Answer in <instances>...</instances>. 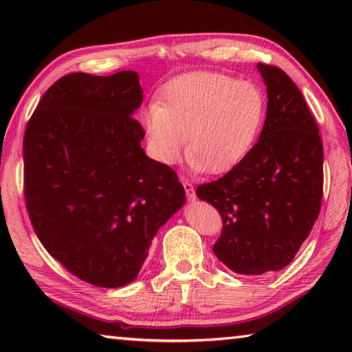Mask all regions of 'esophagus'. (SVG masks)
Returning a JSON list of instances; mask_svg holds the SVG:
<instances>
[{
	"instance_id": "34e87169",
	"label": "esophagus",
	"mask_w": 352,
	"mask_h": 352,
	"mask_svg": "<svg viewBox=\"0 0 352 352\" xmlns=\"http://www.w3.org/2000/svg\"><path fill=\"white\" fill-rule=\"evenodd\" d=\"M182 182H183V188H184V190H186L188 199H189V200H195V192H194V186H192V183L188 182V180H184V178H183Z\"/></svg>"
}]
</instances>
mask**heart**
Listing matches in <instances>:
<instances>
[{"mask_svg":"<svg viewBox=\"0 0 352 352\" xmlns=\"http://www.w3.org/2000/svg\"><path fill=\"white\" fill-rule=\"evenodd\" d=\"M265 116L267 96L258 83L195 71L166 83L160 104L142 113V127L157 162H180L188 140L190 168L220 174L247 157Z\"/></svg>","mask_w":352,"mask_h":352,"instance_id":"obj_1","label":"heart"}]
</instances>
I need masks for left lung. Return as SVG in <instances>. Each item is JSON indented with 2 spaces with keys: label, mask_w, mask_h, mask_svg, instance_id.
Wrapping results in <instances>:
<instances>
[{
  "label": "left lung",
  "mask_w": 352,
  "mask_h": 352,
  "mask_svg": "<svg viewBox=\"0 0 352 352\" xmlns=\"http://www.w3.org/2000/svg\"><path fill=\"white\" fill-rule=\"evenodd\" d=\"M258 69L269 98L258 142L223 177L195 189L222 216L214 254L241 275L289 265L323 199V142L305 98L281 68Z\"/></svg>",
  "instance_id": "left-lung-1"
}]
</instances>
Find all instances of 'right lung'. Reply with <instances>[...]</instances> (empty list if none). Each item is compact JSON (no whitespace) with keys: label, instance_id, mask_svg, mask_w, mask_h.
Segmentation results:
<instances>
[{"label":"right lung","instance_id":"1","mask_svg":"<svg viewBox=\"0 0 352 352\" xmlns=\"http://www.w3.org/2000/svg\"><path fill=\"white\" fill-rule=\"evenodd\" d=\"M135 71L67 74L23 140L25 204L46 252L96 287L133 281L158 228L184 204L175 170L141 148Z\"/></svg>","mask_w":352,"mask_h":352}]
</instances>
